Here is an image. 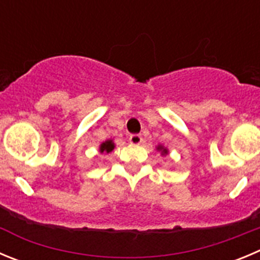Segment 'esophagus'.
<instances>
[{
  "mask_svg": "<svg viewBox=\"0 0 260 260\" xmlns=\"http://www.w3.org/2000/svg\"><path fill=\"white\" fill-rule=\"evenodd\" d=\"M128 140H130V143H132V144L138 146V144H140V143L143 142V138H142V135H139V134H133V135H130Z\"/></svg>",
  "mask_w": 260,
  "mask_h": 260,
  "instance_id": "esophagus-1",
  "label": "esophagus"
}]
</instances>
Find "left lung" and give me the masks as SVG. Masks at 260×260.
<instances>
[{
    "mask_svg": "<svg viewBox=\"0 0 260 260\" xmlns=\"http://www.w3.org/2000/svg\"><path fill=\"white\" fill-rule=\"evenodd\" d=\"M157 151L161 152V154H168V149H166L165 147H162V146L157 147Z\"/></svg>",
    "mask_w": 260,
    "mask_h": 260,
    "instance_id": "obj_1",
    "label": "left lung"
}]
</instances>
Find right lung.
I'll return each mask as SVG.
<instances>
[{
	"mask_svg": "<svg viewBox=\"0 0 260 260\" xmlns=\"http://www.w3.org/2000/svg\"><path fill=\"white\" fill-rule=\"evenodd\" d=\"M113 148H114V143H113V140H106V142H103L101 144V147H99V152H101V153H104V152H106V153H109V152H112L113 151Z\"/></svg>",
	"mask_w": 260,
	"mask_h": 260,
	"instance_id": "right-lung-1",
	"label": "right lung"
}]
</instances>
